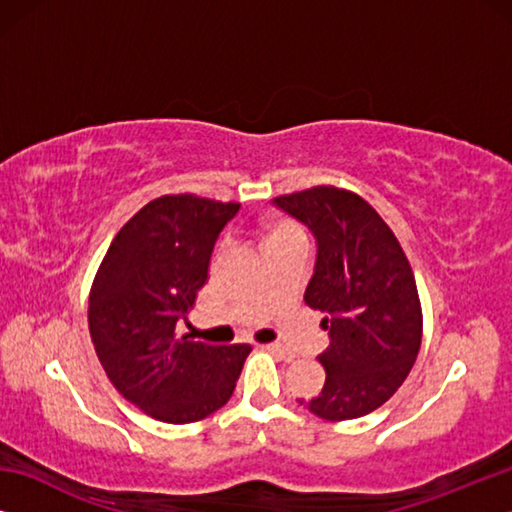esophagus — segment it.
<instances>
[{
	"instance_id": "obj_1",
	"label": "esophagus",
	"mask_w": 512,
	"mask_h": 512,
	"mask_svg": "<svg viewBox=\"0 0 512 512\" xmlns=\"http://www.w3.org/2000/svg\"><path fill=\"white\" fill-rule=\"evenodd\" d=\"M262 348L277 354V357L284 359V361H291L293 359V352L289 348H284V345H280V343H266V345H262Z\"/></svg>"
}]
</instances>
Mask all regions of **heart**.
<instances>
[{
    "instance_id": "1",
    "label": "heart",
    "mask_w": 512,
    "mask_h": 512,
    "mask_svg": "<svg viewBox=\"0 0 512 512\" xmlns=\"http://www.w3.org/2000/svg\"><path fill=\"white\" fill-rule=\"evenodd\" d=\"M302 239V230L296 223H291L287 219H275L268 221L264 228V244L266 248L277 246V244H287V241H298Z\"/></svg>"
}]
</instances>
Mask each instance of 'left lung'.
Instances as JSON below:
<instances>
[{
  "label": "left lung",
  "instance_id": "left-lung-1",
  "mask_svg": "<svg viewBox=\"0 0 512 512\" xmlns=\"http://www.w3.org/2000/svg\"><path fill=\"white\" fill-rule=\"evenodd\" d=\"M316 237L305 302L323 311L325 386L307 402L323 420H354L391 400L422 341L418 287L400 241L359 194L311 187L273 201ZM305 404V400H300Z\"/></svg>",
  "mask_w": 512,
  "mask_h": 512
}]
</instances>
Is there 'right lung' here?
<instances>
[{
	"instance_id": "right-lung-1",
	"label": "right lung",
	"mask_w": 512,
	"mask_h": 512,
	"mask_svg": "<svg viewBox=\"0 0 512 512\" xmlns=\"http://www.w3.org/2000/svg\"><path fill=\"white\" fill-rule=\"evenodd\" d=\"M239 203L194 194L146 203L112 239L90 291L88 323L112 386L155 420H203L230 400L250 345L178 336L207 282L216 239Z\"/></svg>"
}]
</instances>
